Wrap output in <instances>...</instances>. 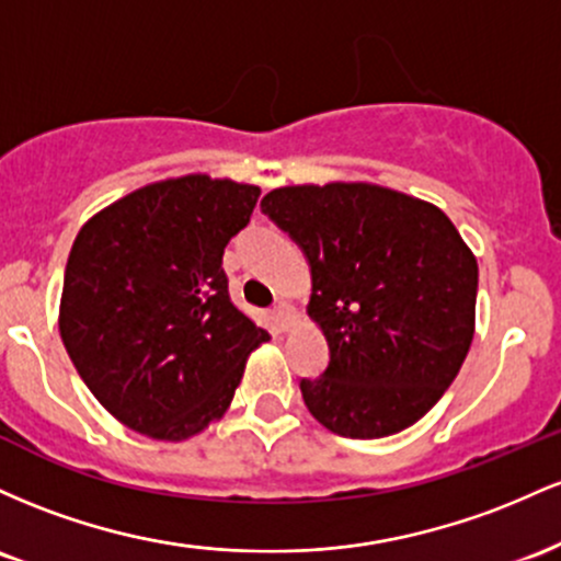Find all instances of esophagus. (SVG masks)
I'll use <instances>...</instances> for the list:
<instances>
[{
    "instance_id": "obj_1",
    "label": "esophagus",
    "mask_w": 561,
    "mask_h": 561,
    "mask_svg": "<svg viewBox=\"0 0 561 561\" xmlns=\"http://www.w3.org/2000/svg\"><path fill=\"white\" fill-rule=\"evenodd\" d=\"M275 320H278V325H280V331H288L291 329V320H294V307L288 305V301H278V305H275Z\"/></svg>"
}]
</instances>
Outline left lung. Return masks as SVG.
<instances>
[{
	"label": "left lung",
	"mask_w": 561,
	"mask_h": 561,
	"mask_svg": "<svg viewBox=\"0 0 561 561\" xmlns=\"http://www.w3.org/2000/svg\"><path fill=\"white\" fill-rule=\"evenodd\" d=\"M262 211L305 251L307 312L329 368L305 405L352 439L408 430L445 394L474 339L477 260L437 206L368 182L270 191Z\"/></svg>",
	"instance_id": "left-lung-1"
}]
</instances>
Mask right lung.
<instances>
[{"label": "right lung", "instance_id": "right-lung-1", "mask_svg": "<svg viewBox=\"0 0 561 561\" xmlns=\"http://www.w3.org/2000/svg\"><path fill=\"white\" fill-rule=\"evenodd\" d=\"M260 187L163 180L94 214L68 254L60 336L100 405L129 430L180 439L222 419L267 331L238 310L225 247Z\"/></svg>", "mask_w": 561, "mask_h": 561}]
</instances>
